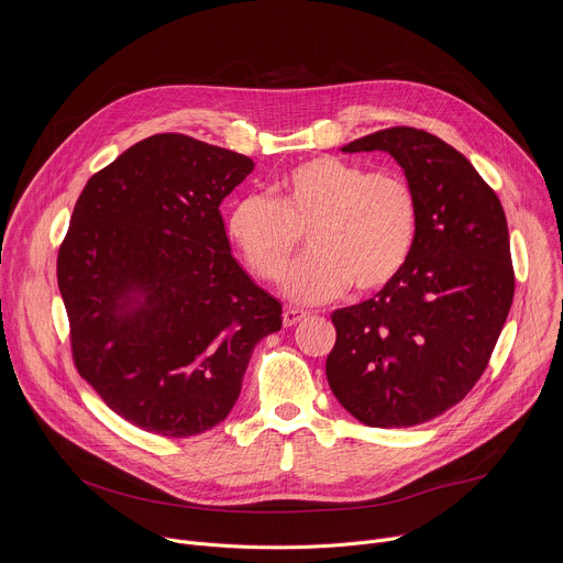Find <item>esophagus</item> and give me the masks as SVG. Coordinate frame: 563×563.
<instances>
[{"instance_id": "obj_1", "label": "esophagus", "mask_w": 563, "mask_h": 563, "mask_svg": "<svg viewBox=\"0 0 563 563\" xmlns=\"http://www.w3.org/2000/svg\"><path fill=\"white\" fill-rule=\"evenodd\" d=\"M305 316H307V311L289 307V309H285V313H283V323H285V328H294V325L300 323V320H302Z\"/></svg>"}]
</instances>
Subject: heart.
Returning <instances> with one entry per match:
<instances>
[{
    "instance_id": "b5f03b06",
    "label": "heart",
    "mask_w": 563,
    "mask_h": 563,
    "mask_svg": "<svg viewBox=\"0 0 563 563\" xmlns=\"http://www.w3.org/2000/svg\"><path fill=\"white\" fill-rule=\"evenodd\" d=\"M421 229V202L398 172H367L336 155H316L285 169L269 198H240L227 216V233L250 269L278 283L298 252L309 256L287 276L285 291L300 302L387 287L406 269Z\"/></svg>"
}]
</instances>
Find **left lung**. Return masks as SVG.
<instances>
[{
	"label": "left lung",
	"instance_id": "1",
	"mask_svg": "<svg viewBox=\"0 0 563 563\" xmlns=\"http://www.w3.org/2000/svg\"><path fill=\"white\" fill-rule=\"evenodd\" d=\"M343 153L387 151L417 189L421 229L406 269L374 298L336 309L328 383L369 428L426 423L486 372L515 296L504 207L441 137L391 126Z\"/></svg>",
	"mask_w": 563,
	"mask_h": 563
}]
</instances>
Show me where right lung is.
I'll return each instance as SVG.
<instances>
[{
    "label": "right lung",
    "mask_w": 563,
    "mask_h": 563,
    "mask_svg": "<svg viewBox=\"0 0 563 563\" xmlns=\"http://www.w3.org/2000/svg\"><path fill=\"white\" fill-rule=\"evenodd\" d=\"M254 159L151 135L91 176L57 254L73 363L104 404L159 437L227 419L280 302L231 256L220 202Z\"/></svg>",
    "instance_id": "obj_1"
}]
</instances>
